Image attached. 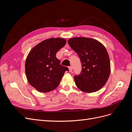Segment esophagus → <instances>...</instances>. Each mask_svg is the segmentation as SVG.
I'll use <instances>...</instances> for the list:
<instances>
[{"label": "esophagus", "mask_w": 132, "mask_h": 132, "mask_svg": "<svg viewBox=\"0 0 132 132\" xmlns=\"http://www.w3.org/2000/svg\"><path fill=\"white\" fill-rule=\"evenodd\" d=\"M68 68H69V72H71V71H72V70H73V68H72V67L70 66V67H68Z\"/></svg>", "instance_id": "esophagus-1"}]
</instances>
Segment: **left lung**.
I'll use <instances>...</instances> for the list:
<instances>
[{
	"label": "left lung",
	"mask_w": 132,
	"mask_h": 132,
	"mask_svg": "<svg viewBox=\"0 0 132 132\" xmlns=\"http://www.w3.org/2000/svg\"><path fill=\"white\" fill-rule=\"evenodd\" d=\"M68 42L78 54L81 63L80 74L74 77L76 85L89 93L100 90L111 72L110 58L105 46L97 40L86 37L72 38Z\"/></svg>",
	"instance_id": "left-lung-1"
}]
</instances>
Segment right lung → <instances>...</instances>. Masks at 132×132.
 Listing matches in <instances>:
<instances>
[{
  "label": "right lung",
  "mask_w": 132,
  "mask_h": 132,
  "mask_svg": "<svg viewBox=\"0 0 132 132\" xmlns=\"http://www.w3.org/2000/svg\"><path fill=\"white\" fill-rule=\"evenodd\" d=\"M64 38H50L34 47L28 54L25 72L28 82L39 92L47 93L59 85L67 67L61 65L55 57L57 52L65 46Z\"/></svg>",
  "instance_id": "obj_1"
}]
</instances>
